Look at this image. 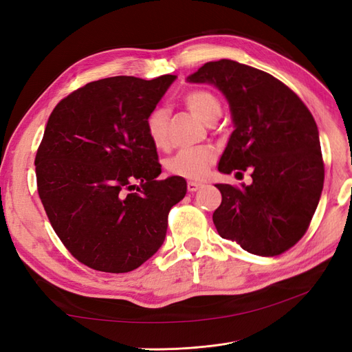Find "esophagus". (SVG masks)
I'll list each match as a JSON object with an SVG mask.
<instances>
[{
    "instance_id": "esophagus-1",
    "label": "esophagus",
    "mask_w": 352,
    "mask_h": 352,
    "mask_svg": "<svg viewBox=\"0 0 352 352\" xmlns=\"http://www.w3.org/2000/svg\"><path fill=\"white\" fill-rule=\"evenodd\" d=\"M202 186V184H199V182H194V180H190V182H188V190L190 194H194V192H197V190H199Z\"/></svg>"
}]
</instances>
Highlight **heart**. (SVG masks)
Instances as JSON below:
<instances>
[{"mask_svg": "<svg viewBox=\"0 0 352 352\" xmlns=\"http://www.w3.org/2000/svg\"><path fill=\"white\" fill-rule=\"evenodd\" d=\"M184 104L202 123L212 124L221 113V102L216 94L207 89H194L184 95ZM146 133L157 148H164L168 142V113L166 109H155L146 119ZM214 151L208 146L184 148L170 157L167 170L175 176L185 179L206 177L214 163Z\"/></svg>", "mask_w": 352, "mask_h": 352, "instance_id": "1", "label": "heart"}]
</instances>
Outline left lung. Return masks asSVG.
<instances>
[{"instance_id": "1", "label": "left lung", "mask_w": 352, "mask_h": 352, "mask_svg": "<svg viewBox=\"0 0 352 352\" xmlns=\"http://www.w3.org/2000/svg\"><path fill=\"white\" fill-rule=\"evenodd\" d=\"M190 83H210L225 95L235 131L219 172L250 170L252 184H217L212 212L219 235L255 255L273 257L307 232L323 190L324 164L314 117L285 83L233 60L206 63Z\"/></svg>"}]
</instances>
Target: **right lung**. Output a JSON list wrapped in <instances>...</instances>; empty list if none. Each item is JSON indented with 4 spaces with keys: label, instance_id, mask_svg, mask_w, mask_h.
<instances>
[{
    "label": "right lung",
    "instance_id": "obj_1",
    "mask_svg": "<svg viewBox=\"0 0 352 352\" xmlns=\"http://www.w3.org/2000/svg\"><path fill=\"white\" fill-rule=\"evenodd\" d=\"M176 76H114L87 83L52 110L35 166L38 194L74 258L127 273L162 247L168 211L186 180L162 173L146 119Z\"/></svg>",
    "mask_w": 352,
    "mask_h": 352
}]
</instances>
